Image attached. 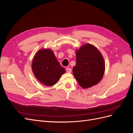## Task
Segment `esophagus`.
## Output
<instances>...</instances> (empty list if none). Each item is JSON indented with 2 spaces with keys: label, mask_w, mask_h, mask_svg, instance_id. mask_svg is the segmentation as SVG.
I'll use <instances>...</instances> for the list:
<instances>
[{
  "label": "esophagus",
  "mask_w": 133,
  "mask_h": 133,
  "mask_svg": "<svg viewBox=\"0 0 133 133\" xmlns=\"http://www.w3.org/2000/svg\"><path fill=\"white\" fill-rule=\"evenodd\" d=\"M66 71L68 72V73H71V70L70 68H66Z\"/></svg>",
  "instance_id": "34e87169"
}]
</instances>
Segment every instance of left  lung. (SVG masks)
<instances>
[{
	"label": "left lung",
	"mask_w": 133,
	"mask_h": 133,
	"mask_svg": "<svg viewBox=\"0 0 133 133\" xmlns=\"http://www.w3.org/2000/svg\"><path fill=\"white\" fill-rule=\"evenodd\" d=\"M76 63L73 74L80 86L87 89L98 84L105 71V62L99 50L90 44L76 51Z\"/></svg>",
	"instance_id": "obj_1"
}]
</instances>
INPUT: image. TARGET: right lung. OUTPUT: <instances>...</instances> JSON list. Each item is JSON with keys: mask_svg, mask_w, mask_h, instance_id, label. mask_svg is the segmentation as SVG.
<instances>
[{"mask_svg": "<svg viewBox=\"0 0 133 133\" xmlns=\"http://www.w3.org/2000/svg\"><path fill=\"white\" fill-rule=\"evenodd\" d=\"M35 78L46 86H53L58 82L65 70L50 49H42L37 51L31 64Z\"/></svg>", "mask_w": 133, "mask_h": 133, "instance_id": "add662e5", "label": "right lung"}]
</instances>
